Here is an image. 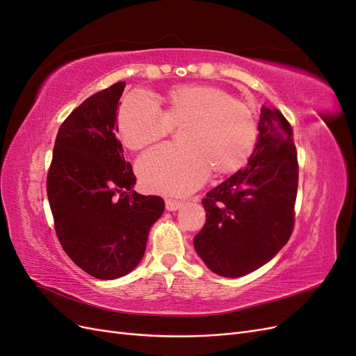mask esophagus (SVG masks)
Segmentation results:
<instances>
[{"label": "esophagus", "mask_w": 356, "mask_h": 356, "mask_svg": "<svg viewBox=\"0 0 356 356\" xmlns=\"http://www.w3.org/2000/svg\"><path fill=\"white\" fill-rule=\"evenodd\" d=\"M182 207V202L174 200V199H166V209L168 211H177Z\"/></svg>", "instance_id": "1"}]
</instances>
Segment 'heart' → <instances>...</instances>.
<instances>
[{
    "mask_svg": "<svg viewBox=\"0 0 356 356\" xmlns=\"http://www.w3.org/2000/svg\"><path fill=\"white\" fill-rule=\"evenodd\" d=\"M163 113L147 95L127 96L118 110L123 144L138 152L186 127L182 148L163 145L138 161V175L154 193L184 196L204 184L213 170L229 175L242 169L257 147L258 124L246 102L208 84H179L161 96Z\"/></svg>",
    "mask_w": 356,
    "mask_h": 356,
    "instance_id": "b5f03b06",
    "label": "heart"
}]
</instances>
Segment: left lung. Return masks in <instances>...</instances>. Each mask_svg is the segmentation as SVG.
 <instances>
[{"label":"left lung","instance_id":"left-lung-1","mask_svg":"<svg viewBox=\"0 0 356 356\" xmlns=\"http://www.w3.org/2000/svg\"><path fill=\"white\" fill-rule=\"evenodd\" d=\"M258 143L245 169L207 193V222L195 236L199 257L213 273L241 277L282 250L294 229L298 161L284 114L263 106Z\"/></svg>","mask_w":356,"mask_h":356}]
</instances>
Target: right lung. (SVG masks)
<instances>
[{
	"label": "right lung",
	"instance_id": "add662e5",
	"mask_svg": "<svg viewBox=\"0 0 356 356\" xmlns=\"http://www.w3.org/2000/svg\"><path fill=\"white\" fill-rule=\"evenodd\" d=\"M124 81L92 95L60 124L47 174V197L63 251L86 273L117 279L144 257L152 225L165 211L159 196L132 190L115 124Z\"/></svg>",
	"mask_w": 356,
	"mask_h": 356
}]
</instances>
